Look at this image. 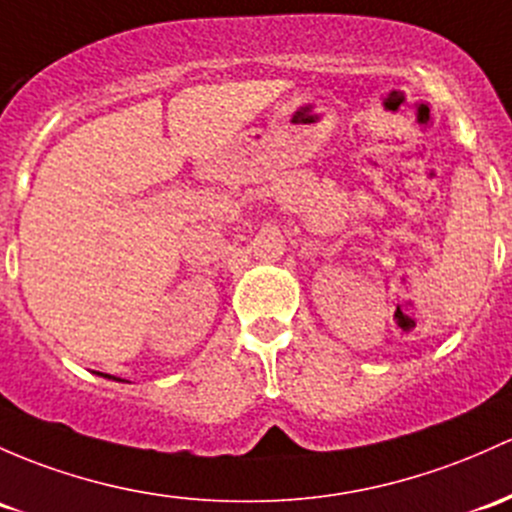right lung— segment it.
I'll list each match as a JSON object with an SVG mask.
<instances>
[{
  "label": "right lung",
  "mask_w": 512,
  "mask_h": 512,
  "mask_svg": "<svg viewBox=\"0 0 512 512\" xmlns=\"http://www.w3.org/2000/svg\"><path fill=\"white\" fill-rule=\"evenodd\" d=\"M98 375H102V378H107V380H117V383H127V380H120V378H115V375H107V373H98Z\"/></svg>",
  "instance_id": "1"
}]
</instances>
